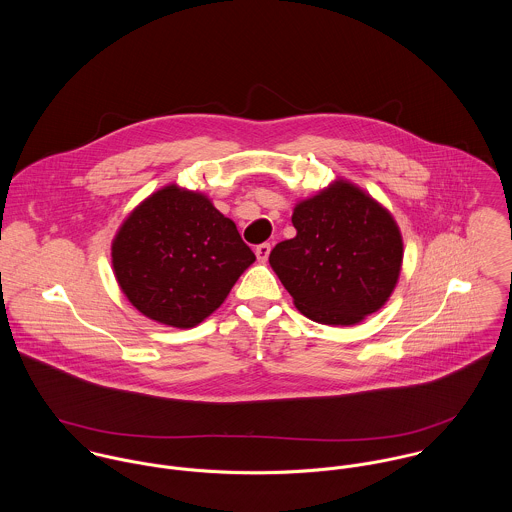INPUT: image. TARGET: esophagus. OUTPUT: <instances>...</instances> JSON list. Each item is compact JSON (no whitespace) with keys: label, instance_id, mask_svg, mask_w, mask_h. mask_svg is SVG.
Returning a JSON list of instances; mask_svg holds the SVG:
<instances>
[{"label":"esophagus","instance_id":"obj_1","mask_svg":"<svg viewBox=\"0 0 512 512\" xmlns=\"http://www.w3.org/2000/svg\"><path fill=\"white\" fill-rule=\"evenodd\" d=\"M270 250H272V246H270L268 242H264V244L256 246V258H258L260 262H266V260H268V256H270Z\"/></svg>","mask_w":512,"mask_h":512}]
</instances>
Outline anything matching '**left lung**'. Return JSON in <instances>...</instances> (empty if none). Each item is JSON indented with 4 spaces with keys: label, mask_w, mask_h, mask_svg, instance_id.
I'll return each mask as SVG.
<instances>
[{
    "label": "left lung",
    "mask_w": 512,
    "mask_h": 512,
    "mask_svg": "<svg viewBox=\"0 0 512 512\" xmlns=\"http://www.w3.org/2000/svg\"><path fill=\"white\" fill-rule=\"evenodd\" d=\"M297 234L276 244L270 266L295 307L323 325H355L394 292L404 244L392 215L337 179L293 209Z\"/></svg>",
    "instance_id": "obj_1"
}]
</instances>
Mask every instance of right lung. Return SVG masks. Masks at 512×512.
I'll return each mask as SVG.
<instances>
[{
	"label": "right lung",
	"instance_id": "1",
	"mask_svg": "<svg viewBox=\"0 0 512 512\" xmlns=\"http://www.w3.org/2000/svg\"><path fill=\"white\" fill-rule=\"evenodd\" d=\"M256 260L209 197L167 185L142 201L112 242L128 301L149 319L189 329L205 321Z\"/></svg>",
	"mask_w": 512,
	"mask_h": 512
}]
</instances>
